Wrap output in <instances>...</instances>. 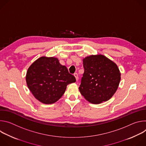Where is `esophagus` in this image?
Here are the masks:
<instances>
[{
  "label": "esophagus",
  "mask_w": 146,
  "mask_h": 146,
  "mask_svg": "<svg viewBox=\"0 0 146 146\" xmlns=\"http://www.w3.org/2000/svg\"><path fill=\"white\" fill-rule=\"evenodd\" d=\"M74 76L75 77L76 81H77V80H78V74H77V73H75L74 74Z\"/></svg>",
  "instance_id": "esophagus-1"
}]
</instances>
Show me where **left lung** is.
<instances>
[{
	"label": "left lung",
	"instance_id": "1",
	"mask_svg": "<svg viewBox=\"0 0 146 146\" xmlns=\"http://www.w3.org/2000/svg\"><path fill=\"white\" fill-rule=\"evenodd\" d=\"M84 72L79 90L88 102L99 104L109 100L117 91L121 73L117 65L102 55L83 59Z\"/></svg>",
	"mask_w": 146,
	"mask_h": 146
}]
</instances>
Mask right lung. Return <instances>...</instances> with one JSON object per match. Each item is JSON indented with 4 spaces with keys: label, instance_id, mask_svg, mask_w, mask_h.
Wrapping results in <instances>:
<instances>
[{
    "label": "right lung",
    "instance_id": "add662e5",
    "mask_svg": "<svg viewBox=\"0 0 146 146\" xmlns=\"http://www.w3.org/2000/svg\"><path fill=\"white\" fill-rule=\"evenodd\" d=\"M26 81L29 89L38 100L51 104L64 95L68 84L76 80L57 58L42 56L29 68Z\"/></svg>",
    "mask_w": 146,
    "mask_h": 146
}]
</instances>
